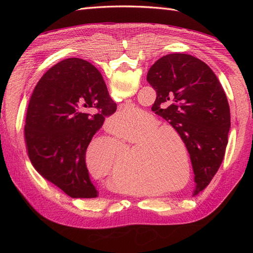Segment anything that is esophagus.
<instances>
[{"label":"esophagus","mask_w":253,"mask_h":253,"mask_svg":"<svg viewBox=\"0 0 253 253\" xmlns=\"http://www.w3.org/2000/svg\"><path fill=\"white\" fill-rule=\"evenodd\" d=\"M127 103H128V101H127Z\"/></svg>","instance_id":"1"}]
</instances>
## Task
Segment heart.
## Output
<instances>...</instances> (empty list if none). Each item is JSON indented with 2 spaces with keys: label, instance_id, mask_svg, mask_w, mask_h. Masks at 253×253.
I'll return each mask as SVG.
<instances>
[{
  "label": "heart",
  "instance_id": "obj_1",
  "mask_svg": "<svg viewBox=\"0 0 253 253\" xmlns=\"http://www.w3.org/2000/svg\"><path fill=\"white\" fill-rule=\"evenodd\" d=\"M137 115H136L135 114ZM112 135L120 143L134 144L122 168V177L162 192L180 189L190 178L191 158L186 140L172 126H162L154 115L135 106H125L115 116L117 122ZM120 145L103 139L91 143L86 151V164L94 173L112 175L122 160Z\"/></svg>",
  "mask_w": 253,
  "mask_h": 253
}]
</instances>
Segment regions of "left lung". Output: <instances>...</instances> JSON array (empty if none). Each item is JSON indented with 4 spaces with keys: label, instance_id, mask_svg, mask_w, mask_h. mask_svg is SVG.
Segmentation results:
<instances>
[{
    "label": "left lung",
    "instance_id": "obj_1",
    "mask_svg": "<svg viewBox=\"0 0 253 253\" xmlns=\"http://www.w3.org/2000/svg\"><path fill=\"white\" fill-rule=\"evenodd\" d=\"M147 80L156 90L152 111L186 140L200 193L223 162L230 129V109L225 91L211 68L187 53L158 59Z\"/></svg>",
    "mask_w": 253,
    "mask_h": 253
}]
</instances>
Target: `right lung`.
Masks as SVG:
<instances>
[{
    "instance_id": "obj_1",
    "label": "right lung",
    "mask_w": 253,
    "mask_h": 253,
    "mask_svg": "<svg viewBox=\"0 0 253 253\" xmlns=\"http://www.w3.org/2000/svg\"><path fill=\"white\" fill-rule=\"evenodd\" d=\"M95 108L97 112L89 114ZM102 76L87 61L65 59L50 67L28 103L25 143L38 173L73 198H95L85 152L105 117L116 112Z\"/></svg>"
}]
</instances>
